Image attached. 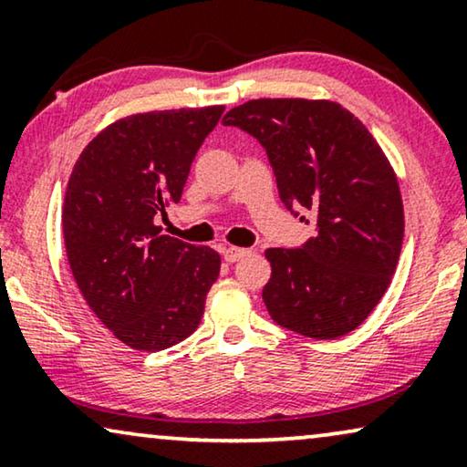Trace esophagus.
Here are the masks:
<instances>
[{
  "label": "esophagus",
  "mask_w": 467,
  "mask_h": 467,
  "mask_svg": "<svg viewBox=\"0 0 467 467\" xmlns=\"http://www.w3.org/2000/svg\"><path fill=\"white\" fill-rule=\"evenodd\" d=\"M249 254H252V249L231 245V247L224 249V260L226 262H239L241 258H245V255H249Z\"/></svg>",
  "instance_id": "obj_1"
}]
</instances>
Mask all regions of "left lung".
<instances>
[{
	"mask_svg": "<svg viewBox=\"0 0 467 467\" xmlns=\"http://www.w3.org/2000/svg\"><path fill=\"white\" fill-rule=\"evenodd\" d=\"M266 148L287 209L315 213L317 233L273 247L262 300L308 338H338L374 311L396 273L404 205L389 159L362 120L330 99H252L222 120Z\"/></svg>",
	"mask_w": 467,
	"mask_h": 467,
	"instance_id": "8db88e82",
	"label": "left lung"
}]
</instances>
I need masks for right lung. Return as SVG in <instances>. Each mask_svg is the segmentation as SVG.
Returning <instances> with one entry per match:
<instances>
[{
	"mask_svg": "<svg viewBox=\"0 0 467 467\" xmlns=\"http://www.w3.org/2000/svg\"><path fill=\"white\" fill-rule=\"evenodd\" d=\"M224 105L130 114L105 127L71 169L61 224L78 290L130 349L162 351L201 324L220 254L162 234L196 150Z\"/></svg>",
	"mask_w": 467,
	"mask_h": 467,
	"instance_id": "1",
	"label": "right lung"
}]
</instances>
